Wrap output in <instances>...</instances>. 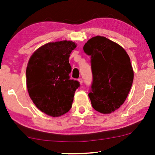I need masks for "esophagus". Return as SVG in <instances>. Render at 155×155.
<instances>
[{
    "label": "esophagus",
    "mask_w": 155,
    "mask_h": 155,
    "mask_svg": "<svg viewBox=\"0 0 155 155\" xmlns=\"http://www.w3.org/2000/svg\"><path fill=\"white\" fill-rule=\"evenodd\" d=\"M78 82H80V84H81V85H82V82H83V80H82V78H79V79H78Z\"/></svg>",
    "instance_id": "obj_1"
}]
</instances>
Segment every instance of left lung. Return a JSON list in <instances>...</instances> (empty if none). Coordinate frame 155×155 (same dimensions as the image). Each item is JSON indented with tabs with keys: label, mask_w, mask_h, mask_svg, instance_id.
<instances>
[{
	"label": "left lung",
	"mask_w": 155,
	"mask_h": 155,
	"mask_svg": "<svg viewBox=\"0 0 155 155\" xmlns=\"http://www.w3.org/2000/svg\"><path fill=\"white\" fill-rule=\"evenodd\" d=\"M83 49L91 56L93 82L88 96L92 107L111 114L124 103L132 86L130 57L119 44L101 36L89 39Z\"/></svg>",
	"instance_id": "left-lung-1"
}]
</instances>
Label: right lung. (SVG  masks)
Wrapping results in <instances>:
<instances>
[{
    "mask_svg": "<svg viewBox=\"0 0 155 155\" xmlns=\"http://www.w3.org/2000/svg\"><path fill=\"white\" fill-rule=\"evenodd\" d=\"M77 46L75 42L63 40L49 42L37 48L29 58L26 70L27 91L40 111L52 117L69 111L77 80H70L69 57Z\"/></svg>",
    "mask_w": 155,
    "mask_h": 155,
    "instance_id": "add662e5",
    "label": "right lung"
}]
</instances>
